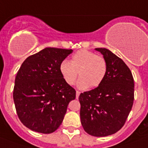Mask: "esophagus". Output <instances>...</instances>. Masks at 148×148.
Masks as SVG:
<instances>
[{
    "label": "esophagus",
    "instance_id": "obj_1",
    "mask_svg": "<svg viewBox=\"0 0 148 148\" xmlns=\"http://www.w3.org/2000/svg\"><path fill=\"white\" fill-rule=\"evenodd\" d=\"M79 95H80V91H76V98H77V99L79 98Z\"/></svg>",
    "mask_w": 148,
    "mask_h": 148
}]
</instances>
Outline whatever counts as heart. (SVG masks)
Here are the masks:
<instances>
[{
	"label": "heart",
	"instance_id": "b5f03b06",
	"mask_svg": "<svg viewBox=\"0 0 148 148\" xmlns=\"http://www.w3.org/2000/svg\"><path fill=\"white\" fill-rule=\"evenodd\" d=\"M107 62L104 57L88 50H81L72 56L70 62L64 60L59 70L66 84L73 85L78 77L77 86L81 89L98 87L104 80L107 73Z\"/></svg>",
	"mask_w": 148,
	"mask_h": 148
}]
</instances>
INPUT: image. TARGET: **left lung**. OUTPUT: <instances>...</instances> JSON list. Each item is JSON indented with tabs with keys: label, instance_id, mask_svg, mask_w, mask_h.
<instances>
[{
	"label": "left lung",
	"instance_id": "1",
	"mask_svg": "<svg viewBox=\"0 0 148 148\" xmlns=\"http://www.w3.org/2000/svg\"><path fill=\"white\" fill-rule=\"evenodd\" d=\"M107 62V73L98 87L79 95L83 129L95 137L113 135L124 125L134 101V79L122 59L106 48H95Z\"/></svg>",
	"mask_w": 148,
	"mask_h": 148
}]
</instances>
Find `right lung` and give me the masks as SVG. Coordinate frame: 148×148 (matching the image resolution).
I'll list each match as a JSON object with an SVG mask.
<instances>
[{
  "label": "right lung",
  "mask_w": 148,
  "mask_h": 148,
  "mask_svg": "<svg viewBox=\"0 0 148 148\" xmlns=\"http://www.w3.org/2000/svg\"><path fill=\"white\" fill-rule=\"evenodd\" d=\"M72 52L46 47L27 57L19 68L13 101L19 119L28 129L50 134L61 125L75 90L63 80L59 66Z\"/></svg>",
  "instance_id": "add662e5"
}]
</instances>
